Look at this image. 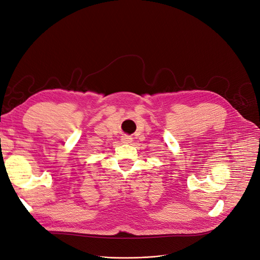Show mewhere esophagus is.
<instances>
[{
    "instance_id": "34e87169",
    "label": "esophagus",
    "mask_w": 260,
    "mask_h": 260,
    "mask_svg": "<svg viewBox=\"0 0 260 260\" xmlns=\"http://www.w3.org/2000/svg\"><path fill=\"white\" fill-rule=\"evenodd\" d=\"M121 141H122V143H131L133 141V137H131L128 135H124L121 137Z\"/></svg>"
}]
</instances>
